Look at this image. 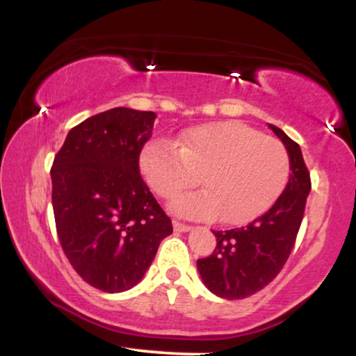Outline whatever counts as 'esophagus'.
Returning a JSON list of instances; mask_svg holds the SVG:
<instances>
[{"instance_id":"34e87169","label":"esophagus","mask_w":356,"mask_h":356,"mask_svg":"<svg viewBox=\"0 0 356 356\" xmlns=\"http://www.w3.org/2000/svg\"><path fill=\"white\" fill-rule=\"evenodd\" d=\"M172 226H174V229H175V231H179V232H187V231H191V229H192V227L189 226V224L179 222V220H174Z\"/></svg>"}]
</instances>
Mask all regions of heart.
<instances>
[{"label": "heart", "mask_w": 356, "mask_h": 356, "mask_svg": "<svg viewBox=\"0 0 356 356\" xmlns=\"http://www.w3.org/2000/svg\"><path fill=\"white\" fill-rule=\"evenodd\" d=\"M140 170L155 194L172 199L199 184L204 191L182 195L170 206L175 214L241 226L261 218L283 195L291 177V159L275 137L243 122L192 127L177 147L149 142Z\"/></svg>", "instance_id": "1"}]
</instances>
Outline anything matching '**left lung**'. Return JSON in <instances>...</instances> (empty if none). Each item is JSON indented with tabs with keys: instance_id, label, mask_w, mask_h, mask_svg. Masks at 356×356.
Masks as SVG:
<instances>
[{
	"instance_id": "1",
	"label": "left lung",
	"mask_w": 356,
	"mask_h": 356,
	"mask_svg": "<svg viewBox=\"0 0 356 356\" xmlns=\"http://www.w3.org/2000/svg\"><path fill=\"white\" fill-rule=\"evenodd\" d=\"M289 159L291 177L275 206L244 227L214 231L216 249L197 259V269L209 291L226 300H243L263 289L277 276L291 254L312 189L308 167L300 145L276 125Z\"/></svg>"
}]
</instances>
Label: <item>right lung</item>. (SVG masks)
<instances>
[{"label": "right lung", "instance_id": "right-lung-1", "mask_svg": "<svg viewBox=\"0 0 356 356\" xmlns=\"http://www.w3.org/2000/svg\"><path fill=\"white\" fill-rule=\"evenodd\" d=\"M154 112L117 107L68 132L51 165V202L65 256L105 293L134 288L172 222L138 170Z\"/></svg>", "mask_w": 356, "mask_h": 356}]
</instances>
